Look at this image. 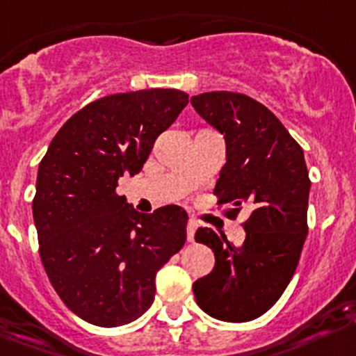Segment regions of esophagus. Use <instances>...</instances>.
I'll return each mask as SVG.
<instances>
[{
  "mask_svg": "<svg viewBox=\"0 0 356 356\" xmlns=\"http://www.w3.org/2000/svg\"><path fill=\"white\" fill-rule=\"evenodd\" d=\"M195 229H197V222H195L194 218H191V220L187 222V240L188 242H194Z\"/></svg>",
  "mask_w": 356,
  "mask_h": 356,
  "instance_id": "obj_1",
  "label": "esophagus"
}]
</instances>
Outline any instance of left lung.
<instances>
[{
    "instance_id": "left-lung-1",
    "label": "left lung",
    "mask_w": 356,
    "mask_h": 356,
    "mask_svg": "<svg viewBox=\"0 0 356 356\" xmlns=\"http://www.w3.org/2000/svg\"><path fill=\"white\" fill-rule=\"evenodd\" d=\"M191 104L226 141V164L213 191L218 204H231L229 218L243 207L250 210L240 247L210 227L195 231V242L213 250L215 266L192 289L211 318L250 321L288 288L307 238L311 180L304 149L272 111L242 93L210 91Z\"/></svg>"
}]
</instances>
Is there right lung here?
<instances>
[{
	"label": "right lung",
	"instance_id": "1",
	"mask_svg": "<svg viewBox=\"0 0 356 356\" xmlns=\"http://www.w3.org/2000/svg\"><path fill=\"white\" fill-rule=\"evenodd\" d=\"M188 104L180 90L116 93L77 111L38 165L33 218L45 273L63 304L97 327L145 314L155 275L187 240L176 204L139 213L116 194Z\"/></svg>",
	"mask_w": 356,
	"mask_h": 356
}]
</instances>
